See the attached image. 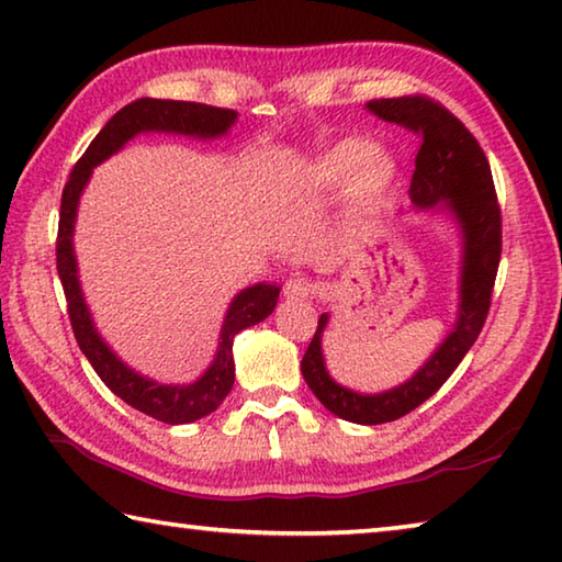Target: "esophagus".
Instances as JSON below:
<instances>
[{"instance_id": "esophagus-1", "label": "esophagus", "mask_w": 562, "mask_h": 562, "mask_svg": "<svg viewBox=\"0 0 562 562\" xmlns=\"http://www.w3.org/2000/svg\"><path fill=\"white\" fill-rule=\"evenodd\" d=\"M318 293V283H313L308 279H303V276H293V279L286 281V286H283V296L289 301H308Z\"/></svg>"}]
</instances>
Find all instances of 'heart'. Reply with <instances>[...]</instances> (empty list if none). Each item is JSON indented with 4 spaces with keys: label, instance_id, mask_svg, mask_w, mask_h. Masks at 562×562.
<instances>
[{
    "label": "heart",
    "instance_id": "b5f03b06",
    "mask_svg": "<svg viewBox=\"0 0 562 562\" xmlns=\"http://www.w3.org/2000/svg\"><path fill=\"white\" fill-rule=\"evenodd\" d=\"M397 180V162L368 137H346L311 160L299 177L296 192L323 202L342 191V224L360 229L375 220Z\"/></svg>",
    "mask_w": 562,
    "mask_h": 562
}]
</instances>
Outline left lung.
I'll list each match as a JSON object with an SVG mask.
<instances>
[{
    "label": "left lung",
    "mask_w": 562,
    "mask_h": 562,
    "mask_svg": "<svg viewBox=\"0 0 562 562\" xmlns=\"http://www.w3.org/2000/svg\"><path fill=\"white\" fill-rule=\"evenodd\" d=\"M366 108L382 121L422 135L409 184L412 210L447 216L461 244L457 321L415 375L382 392H358L333 380L323 356L328 313L318 318L316 336L301 360L303 380L328 412L356 425H385L435 395L476 342L501 261V212L484 150L447 108L422 95L382 98Z\"/></svg>",
    "instance_id": "left-lung-1"
}]
</instances>
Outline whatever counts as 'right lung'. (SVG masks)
<instances>
[{
  "label": "right lung",
  "mask_w": 562,
  "mask_h": 562,
  "mask_svg": "<svg viewBox=\"0 0 562 562\" xmlns=\"http://www.w3.org/2000/svg\"><path fill=\"white\" fill-rule=\"evenodd\" d=\"M239 113L214 108L204 103L187 101H162V98H137V101L121 108L111 121L103 125V131L93 137L88 150L76 162L71 177L64 187L61 196V216H58V239H56V269L58 279L64 283V293L68 301V318L78 348L91 362L98 378L105 382V387L113 395L121 397L127 405L140 409L143 415L153 417L165 425H190L202 419L222 405L224 397L234 385V338L244 328H251L263 318H269L276 301H279V283H254L241 289L232 299L229 308L220 330V346L214 358L200 378L187 385H165L143 372L133 370L127 362L115 356V350L108 346L101 333H98L91 308H88L81 279H78V261L74 251V232L78 204L88 180H91L93 167L105 162L108 157L121 153L127 140H133L140 133H167L184 135L194 140H216L232 131Z\"/></svg>",
  "instance_id": "1"
}]
</instances>
